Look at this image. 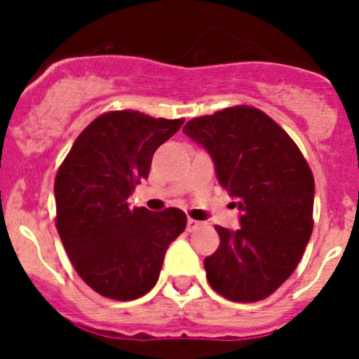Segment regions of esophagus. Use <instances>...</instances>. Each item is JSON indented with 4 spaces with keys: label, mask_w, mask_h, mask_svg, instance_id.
Masks as SVG:
<instances>
[{
    "label": "esophagus",
    "mask_w": 359,
    "mask_h": 359,
    "mask_svg": "<svg viewBox=\"0 0 359 359\" xmlns=\"http://www.w3.org/2000/svg\"><path fill=\"white\" fill-rule=\"evenodd\" d=\"M199 226H201V223H199V221H196V219H189V221H187V230L189 231L198 230Z\"/></svg>",
    "instance_id": "1"
}]
</instances>
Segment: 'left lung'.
<instances>
[{
    "instance_id": "1",
    "label": "left lung",
    "mask_w": 359,
    "mask_h": 359,
    "mask_svg": "<svg viewBox=\"0 0 359 359\" xmlns=\"http://www.w3.org/2000/svg\"><path fill=\"white\" fill-rule=\"evenodd\" d=\"M207 149L219 183L241 210L236 231L215 226L221 244L205 259L212 290L257 302L291 277L313 231L315 177L284 129L261 109L236 106L183 128Z\"/></svg>"
}]
</instances>
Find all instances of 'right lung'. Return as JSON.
Segmentation results:
<instances>
[{
    "mask_svg": "<svg viewBox=\"0 0 359 359\" xmlns=\"http://www.w3.org/2000/svg\"><path fill=\"white\" fill-rule=\"evenodd\" d=\"M183 118L104 113L77 136L57 170V231L79 277L98 294L135 300L154 287L169 244L187 226L180 208H129L152 154Z\"/></svg>",
    "mask_w": 359,
    "mask_h": 359,
    "instance_id": "obj_1",
    "label": "right lung"
}]
</instances>
